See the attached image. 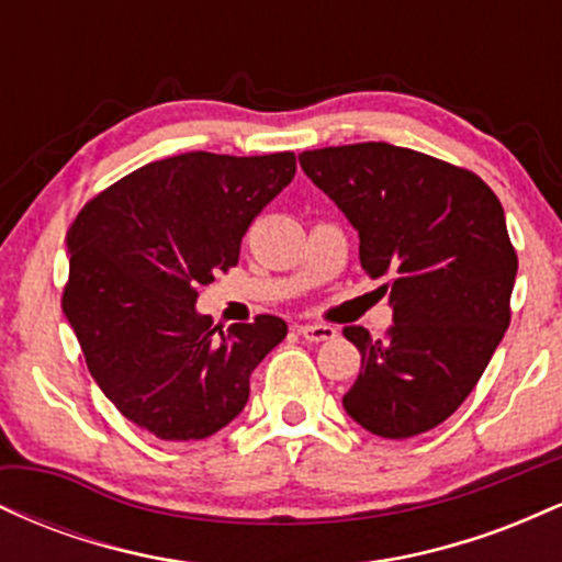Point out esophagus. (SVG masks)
Returning a JSON list of instances; mask_svg holds the SVG:
<instances>
[{
  "instance_id": "34e87169",
  "label": "esophagus",
  "mask_w": 562,
  "mask_h": 562,
  "mask_svg": "<svg viewBox=\"0 0 562 562\" xmlns=\"http://www.w3.org/2000/svg\"><path fill=\"white\" fill-rule=\"evenodd\" d=\"M299 333L308 344H322V340H333L338 335V330L330 325H299Z\"/></svg>"
}]
</instances>
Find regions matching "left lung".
Returning <instances> with one entry per match:
<instances>
[{
	"instance_id": "8db88e82",
	"label": "left lung",
	"mask_w": 562,
	"mask_h": 562,
	"mask_svg": "<svg viewBox=\"0 0 562 562\" xmlns=\"http://www.w3.org/2000/svg\"><path fill=\"white\" fill-rule=\"evenodd\" d=\"M301 169L359 232V261L385 277L393 325L362 353L344 406L364 430L412 438L454 415L509 325L518 254L479 173L389 142L303 150Z\"/></svg>"
}]
</instances>
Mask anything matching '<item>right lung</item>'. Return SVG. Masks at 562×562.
<instances>
[{"mask_svg": "<svg viewBox=\"0 0 562 562\" xmlns=\"http://www.w3.org/2000/svg\"><path fill=\"white\" fill-rule=\"evenodd\" d=\"M293 177V153H184L126 173L70 224L63 312L97 385L147 434L214 436L288 335L272 314L222 333L195 301L200 285L237 267L243 235Z\"/></svg>", "mask_w": 562, "mask_h": 562, "instance_id": "right-lung-1", "label": "right lung"}]
</instances>
